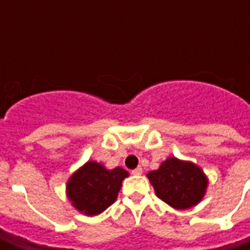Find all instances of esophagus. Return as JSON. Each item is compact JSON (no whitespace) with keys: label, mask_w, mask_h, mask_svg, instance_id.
Here are the masks:
<instances>
[{"label":"esophagus","mask_w":250,"mask_h":250,"mask_svg":"<svg viewBox=\"0 0 250 250\" xmlns=\"http://www.w3.org/2000/svg\"><path fill=\"white\" fill-rule=\"evenodd\" d=\"M142 171H143V170H142V167H141V166H139V167L134 168V170H132V171H131V173L134 174V175H141Z\"/></svg>","instance_id":"obj_1"}]
</instances>
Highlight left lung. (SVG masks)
<instances>
[{
  "label": "left lung",
  "instance_id": "left-lung-1",
  "mask_svg": "<svg viewBox=\"0 0 250 250\" xmlns=\"http://www.w3.org/2000/svg\"><path fill=\"white\" fill-rule=\"evenodd\" d=\"M147 178L158 198L178 210L198 205L209 185V179L199 166L175 157L163 161L158 170L147 174Z\"/></svg>",
  "mask_w": 250,
  "mask_h": 250
}]
</instances>
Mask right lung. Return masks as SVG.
Here are the masks:
<instances>
[{
	"instance_id": "add662e5",
	"label": "right lung",
	"mask_w": 250,
	"mask_h": 250,
	"mask_svg": "<svg viewBox=\"0 0 250 250\" xmlns=\"http://www.w3.org/2000/svg\"><path fill=\"white\" fill-rule=\"evenodd\" d=\"M127 177L125 168L108 170L102 163L88 161L68 179L66 197L77 211L88 217L98 215L116 201Z\"/></svg>"
}]
</instances>
